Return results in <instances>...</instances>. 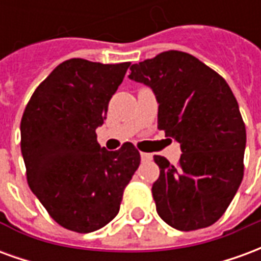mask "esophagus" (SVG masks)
I'll use <instances>...</instances> for the list:
<instances>
[{
    "mask_svg": "<svg viewBox=\"0 0 261 261\" xmlns=\"http://www.w3.org/2000/svg\"><path fill=\"white\" fill-rule=\"evenodd\" d=\"M141 159L144 161V162H148V161H151V159H152V155L147 152H141Z\"/></svg>",
    "mask_w": 261,
    "mask_h": 261,
    "instance_id": "1",
    "label": "esophagus"
}]
</instances>
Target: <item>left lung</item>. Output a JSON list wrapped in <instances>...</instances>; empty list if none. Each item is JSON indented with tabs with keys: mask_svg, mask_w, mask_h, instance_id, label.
Returning <instances> with one entry per match:
<instances>
[{
	"mask_svg": "<svg viewBox=\"0 0 261 261\" xmlns=\"http://www.w3.org/2000/svg\"><path fill=\"white\" fill-rule=\"evenodd\" d=\"M130 80L152 88L158 128L180 144L177 165L161 155L152 185L156 213L179 230L215 224L243 179L246 128L226 81L194 56L169 50L131 65Z\"/></svg>",
	"mask_w": 261,
	"mask_h": 261,
	"instance_id": "left-lung-1",
	"label": "left lung"
}]
</instances>
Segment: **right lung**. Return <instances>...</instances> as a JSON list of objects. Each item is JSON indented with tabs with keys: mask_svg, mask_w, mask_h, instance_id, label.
I'll list each match as a JSON object with an SVG mask.
<instances>
[{
	"mask_svg": "<svg viewBox=\"0 0 261 261\" xmlns=\"http://www.w3.org/2000/svg\"><path fill=\"white\" fill-rule=\"evenodd\" d=\"M128 67L67 60L26 105L20 149L28 185L65 229L88 233L109 224L140 166V152L131 142L108 151L96 140V128Z\"/></svg>",
	"mask_w": 261,
	"mask_h": 261,
	"instance_id": "right-lung-1",
	"label": "right lung"
}]
</instances>
